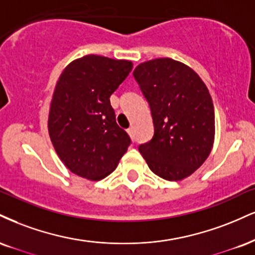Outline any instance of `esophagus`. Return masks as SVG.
<instances>
[{
    "label": "esophagus",
    "instance_id": "esophagus-1",
    "mask_svg": "<svg viewBox=\"0 0 255 255\" xmlns=\"http://www.w3.org/2000/svg\"><path fill=\"white\" fill-rule=\"evenodd\" d=\"M127 133L129 134V136L131 137V139H133V137H134V129H133V127H129V128H128V129H127Z\"/></svg>",
    "mask_w": 255,
    "mask_h": 255
}]
</instances>
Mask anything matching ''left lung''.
<instances>
[{
  "mask_svg": "<svg viewBox=\"0 0 255 255\" xmlns=\"http://www.w3.org/2000/svg\"><path fill=\"white\" fill-rule=\"evenodd\" d=\"M152 113L154 135L139 146L152 172L182 180L209 157L215 112L207 85L191 67L171 58L141 63L133 72Z\"/></svg>",
  "mask_w": 255,
  "mask_h": 255,
  "instance_id": "left-lung-1",
  "label": "left lung"
}]
</instances>
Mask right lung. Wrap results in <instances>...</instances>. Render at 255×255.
Returning a JSON list of instances; mask_svg holds the SVG:
<instances>
[{"mask_svg": "<svg viewBox=\"0 0 255 255\" xmlns=\"http://www.w3.org/2000/svg\"><path fill=\"white\" fill-rule=\"evenodd\" d=\"M131 69L129 60L89 54L61 72L51 101L48 133L72 173L101 180L127 152L130 137L116 124L109 98Z\"/></svg>", "mask_w": 255, "mask_h": 255, "instance_id": "1", "label": "right lung"}]
</instances>
